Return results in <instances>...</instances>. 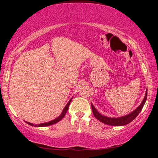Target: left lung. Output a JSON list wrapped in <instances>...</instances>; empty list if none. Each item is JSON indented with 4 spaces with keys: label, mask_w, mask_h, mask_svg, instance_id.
Here are the masks:
<instances>
[{
    "label": "left lung",
    "mask_w": 158,
    "mask_h": 158,
    "mask_svg": "<svg viewBox=\"0 0 158 158\" xmlns=\"http://www.w3.org/2000/svg\"><path fill=\"white\" fill-rule=\"evenodd\" d=\"M147 96H148V90H147L145 96H144V98L143 99V101H142V102L141 103V104H140L135 111L131 112V113L127 114V115L124 116H122V117L110 118L107 117V116L101 115L100 113H98V112L97 111V110L96 109V108L94 106V105L91 104L93 113H94L95 117H96L98 120L100 121V122L103 123V124L111 125V126H124V125L128 124L131 122H132V121L138 116V114H139V112L142 111V108H143L144 103L146 102Z\"/></svg>",
    "instance_id": "8db88e82"
}]
</instances>
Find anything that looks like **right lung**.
I'll return each mask as SVG.
<instances>
[{
	"label": "right lung",
	"mask_w": 158,
	"mask_h": 158,
	"mask_svg": "<svg viewBox=\"0 0 158 158\" xmlns=\"http://www.w3.org/2000/svg\"><path fill=\"white\" fill-rule=\"evenodd\" d=\"M72 99H73V98H71L70 101H69V102L68 103V104H67L65 106V107L64 108L63 111H62L61 114H60V115L58 116L57 118H56L55 119H54L52 121H50V122H49L43 123V124H35V125L33 124H31V123H29V122H27V123L28 124L31 125V126H34V127H47V126H49V125H52V124H56V123H57L58 122H60V121L61 120L62 118L64 117V115H65V114H66L67 111H68V110L69 106H70V103L71 102V101H72Z\"/></svg>",
	"instance_id": "add662e5"
}]
</instances>
